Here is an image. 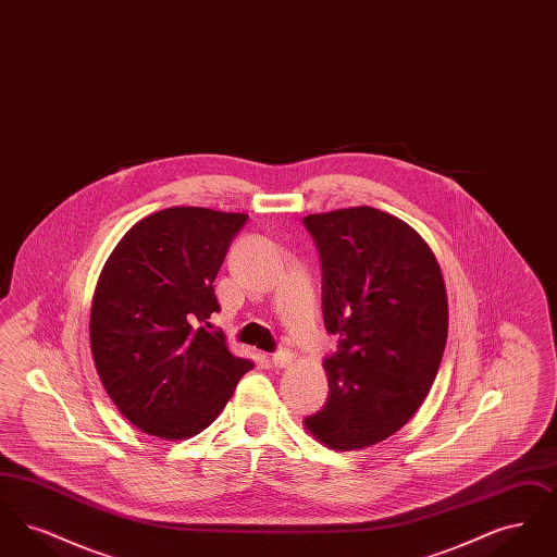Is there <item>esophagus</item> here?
Instances as JSON below:
<instances>
[{"label":"esophagus","mask_w":557,"mask_h":557,"mask_svg":"<svg viewBox=\"0 0 557 557\" xmlns=\"http://www.w3.org/2000/svg\"><path fill=\"white\" fill-rule=\"evenodd\" d=\"M292 361H294V355H292L290 350H277V352H273L271 355V363H273V368H288Z\"/></svg>","instance_id":"esophagus-1"}]
</instances>
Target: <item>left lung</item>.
Returning a JSON list of instances; mask_svg holds the SVG:
<instances>
[{
  "mask_svg": "<svg viewBox=\"0 0 557 557\" xmlns=\"http://www.w3.org/2000/svg\"><path fill=\"white\" fill-rule=\"evenodd\" d=\"M323 269L330 395L302 425L321 445L359 450L407 424L441 366L449 302L441 265L411 225L371 207L307 214Z\"/></svg>",
  "mask_w": 557,
  "mask_h": 557,
  "instance_id": "1",
  "label": "left lung"
}]
</instances>
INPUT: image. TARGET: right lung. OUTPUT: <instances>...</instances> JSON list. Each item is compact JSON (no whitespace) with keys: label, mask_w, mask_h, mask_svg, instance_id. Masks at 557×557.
Instances as JSON below:
<instances>
[{"label":"right lung","mask_w":557,"mask_h":557,"mask_svg":"<svg viewBox=\"0 0 557 557\" xmlns=\"http://www.w3.org/2000/svg\"><path fill=\"white\" fill-rule=\"evenodd\" d=\"M248 214L173 207L137 221L110 252L89 343L116 409L150 436L184 441L216 420L252 363L207 319L212 282Z\"/></svg>","instance_id":"add662e5"}]
</instances>
